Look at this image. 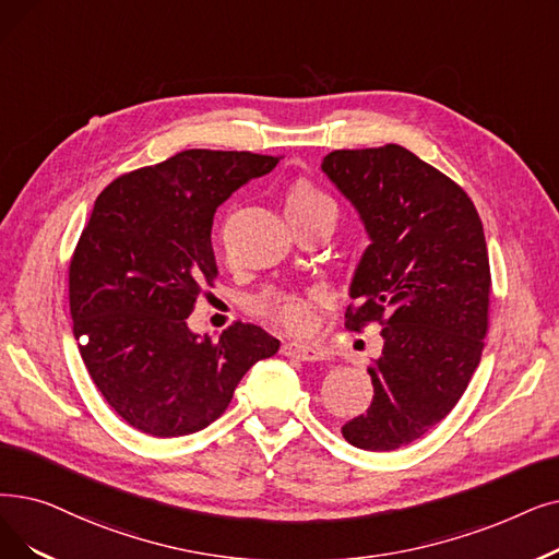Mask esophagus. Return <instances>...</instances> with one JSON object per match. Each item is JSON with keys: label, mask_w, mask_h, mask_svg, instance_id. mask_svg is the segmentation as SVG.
Listing matches in <instances>:
<instances>
[{"label": "esophagus", "mask_w": 559, "mask_h": 559, "mask_svg": "<svg viewBox=\"0 0 559 559\" xmlns=\"http://www.w3.org/2000/svg\"><path fill=\"white\" fill-rule=\"evenodd\" d=\"M281 354L287 358H297V360H306V362H314L322 360L324 354L320 349H314L310 345H301V343H283Z\"/></svg>", "instance_id": "1"}]
</instances>
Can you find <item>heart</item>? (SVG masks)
<instances>
[{
  "mask_svg": "<svg viewBox=\"0 0 559 559\" xmlns=\"http://www.w3.org/2000/svg\"><path fill=\"white\" fill-rule=\"evenodd\" d=\"M322 205H333V201L310 182H297L287 191L285 210L293 212H308ZM322 301L320 289H310V293H295V289H278L266 287L253 299V310L262 318L272 320L274 324L283 326L293 333H308L318 320V306Z\"/></svg>",
  "mask_w": 559,
  "mask_h": 559,
  "instance_id": "1",
  "label": "heart"
}]
</instances>
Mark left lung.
Returning a JSON list of instances; mask_svg holds the SVG:
<instances>
[{"mask_svg":"<svg viewBox=\"0 0 559 559\" xmlns=\"http://www.w3.org/2000/svg\"><path fill=\"white\" fill-rule=\"evenodd\" d=\"M322 171L370 237L345 326H383L381 356L368 368L372 404L343 436L360 450H397L450 414L479 366L491 295L487 239L468 193L397 143L333 151Z\"/></svg>","mask_w":559,"mask_h":559,"instance_id":"8db88e82","label":"left lung"}]
</instances>
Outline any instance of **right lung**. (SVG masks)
Returning a JSON list of instances; mask_svg holds the SVG:
<instances>
[{
  "instance_id": "1",
  "label": "right lung",
  "mask_w": 559,
  "mask_h": 559,
  "mask_svg": "<svg viewBox=\"0 0 559 559\" xmlns=\"http://www.w3.org/2000/svg\"><path fill=\"white\" fill-rule=\"evenodd\" d=\"M278 159L182 151L95 199L68 272L72 333L93 383L134 429L171 439L207 427L249 368L278 352L255 324L235 322L216 343L187 326L216 278V207Z\"/></svg>"
}]
</instances>
